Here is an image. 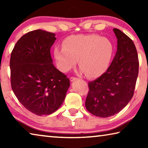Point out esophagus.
Returning <instances> with one entry per match:
<instances>
[{"instance_id":"34e87169","label":"esophagus","mask_w":148,"mask_h":148,"mask_svg":"<svg viewBox=\"0 0 148 148\" xmlns=\"http://www.w3.org/2000/svg\"><path fill=\"white\" fill-rule=\"evenodd\" d=\"M76 79H77V77H71V78H70V80H71V82H74V81H75V80H76Z\"/></svg>"}]
</instances>
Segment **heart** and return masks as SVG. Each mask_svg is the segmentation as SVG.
<instances>
[{
  "instance_id": "heart-1",
  "label": "heart",
  "mask_w": 148,
  "mask_h": 148,
  "mask_svg": "<svg viewBox=\"0 0 148 148\" xmlns=\"http://www.w3.org/2000/svg\"><path fill=\"white\" fill-rule=\"evenodd\" d=\"M112 53L111 42L95 34L69 36L62 41V48L57 47L53 50L60 71L68 72L78 60L80 71L90 77H99L106 72Z\"/></svg>"
}]
</instances>
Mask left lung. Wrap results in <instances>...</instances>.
I'll return each mask as SVG.
<instances>
[{
	"label": "left lung",
	"instance_id": "1",
	"mask_svg": "<svg viewBox=\"0 0 148 148\" xmlns=\"http://www.w3.org/2000/svg\"><path fill=\"white\" fill-rule=\"evenodd\" d=\"M117 52L106 72L88 83L87 110L94 116L108 117L126 106L134 95L139 62L134 42L118 29Z\"/></svg>",
	"mask_w": 148,
	"mask_h": 148
}]
</instances>
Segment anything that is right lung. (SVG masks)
Segmentation results:
<instances>
[{
	"label": "right lung",
	"mask_w": 148,
	"mask_h": 148,
	"mask_svg": "<svg viewBox=\"0 0 148 148\" xmlns=\"http://www.w3.org/2000/svg\"><path fill=\"white\" fill-rule=\"evenodd\" d=\"M55 35L40 29L27 32L11 53L12 89L21 104L38 116L58 110L70 87L69 79L53 64L50 49Z\"/></svg>",
	"instance_id": "1"
}]
</instances>
